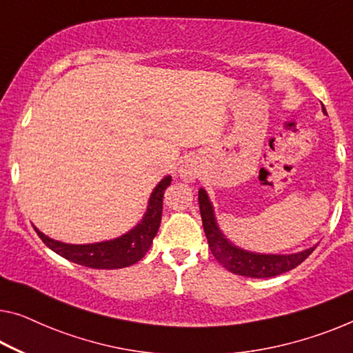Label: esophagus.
<instances>
[{
	"label": "esophagus",
	"instance_id": "1",
	"mask_svg": "<svg viewBox=\"0 0 353 353\" xmlns=\"http://www.w3.org/2000/svg\"><path fill=\"white\" fill-rule=\"evenodd\" d=\"M179 176H181L185 182H193L194 179L199 176V163L194 157H188L183 160L181 170H179Z\"/></svg>",
	"mask_w": 353,
	"mask_h": 353
}]
</instances>
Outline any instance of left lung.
Masks as SVG:
<instances>
[{"label":"left lung","instance_id":"1","mask_svg":"<svg viewBox=\"0 0 353 353\" xmlns=\"http://www.w3.org/2000/svg\"><path fill=\"white\" fill-rule=\"evenodd\" d=\"M323 114H327L325 106L322 104ZM198 201H199V212H201L203 219V228L206 233L209 249L212 252L220 265L227 268L228 271L238 276L245 277H255V279H266L274 277L283 272L296 268L299 263H303L312 254L317 245L309 247L306 250L296 252V254H259V252L245 250L243 247H238L236 244L223 234L220 230L217 219H215L214 206L210 203L209 194L204 188H199L198 192Z\"/></svg>","mask_w":353,"mask_h":353}]
</instances>
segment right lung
<instances>
[{
  "label": "right lung",
  "mask_w": 353,
  "mask_h": 353,
  "mask_svg": "<svg viewBox=\"0 0 353 353\" xmlns=\"http://www.w3.org/2000/svg\"><path fill=\"white\" fill-rule=\"evenodd\" d=\"M171 176H165L157 183L154 192L150 193L149 203H147V209L141 222L119 238L92 244H66L49 238L36 227L34 230L39 234L42 243L49 249L63 259L77 263V265L93 268V270H119V268L131 266L147 254L157 231L160 228L163 194L171 185Z\"/></svg>",
  "instance_id": "obj_1"
}]
</instances>
